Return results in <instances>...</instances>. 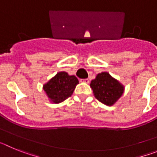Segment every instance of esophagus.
Masks as SVG:
<instances>
[{"label": "esophagus", "instance_id": "obj_1", "mask_svg": "<svg viewBox=\"0 0 157 157\" xmlns=\"http://www.w3.org/2000/svg\"><path fill=\"white\" fill-rule=\"evenodd\" d=\"M82 82H85V83H89L90 82V80L88 78H85V79H81Z\"/></svg>", "mask_w": 157, "mask_h": 157}]
</instances>
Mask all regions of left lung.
Here are the masks:
<instances>
[{
    "label": "left lung",
    "mask_w": 157,
    "mask_h": 157,
    "mask_svg": "<svg viewBox=\"0 0 157 157\" xmlns=\"http://www.w3.org/2000/svg\"><path fill=\"white\" fill-rule=\"evenodd\" d=\"M90 87L94 97L107 106L114 105L121 98L125 89L120 82L105 71L97 75L91 81Z\"/></svg>",
    "instance_id": "left-lung-1"
}]
</instances>
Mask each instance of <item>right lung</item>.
<instances>
[{
  "label": "right lung",
  "mask_w": 157,
  "mask_h": 157,
  "mask_svg": "<svg viewBox=\"0 0 157 157\" xmlns=\"http://www.w3.org/2000/svg\"><path fill=\"white\" fill-rule=\"evenodd\" d=\"M78 84L75 76L59 71L43 85V90L51 103L59 104L72 95Z\"/></svg>",
  "instance_id": "obj_1"
}]
</instances>
